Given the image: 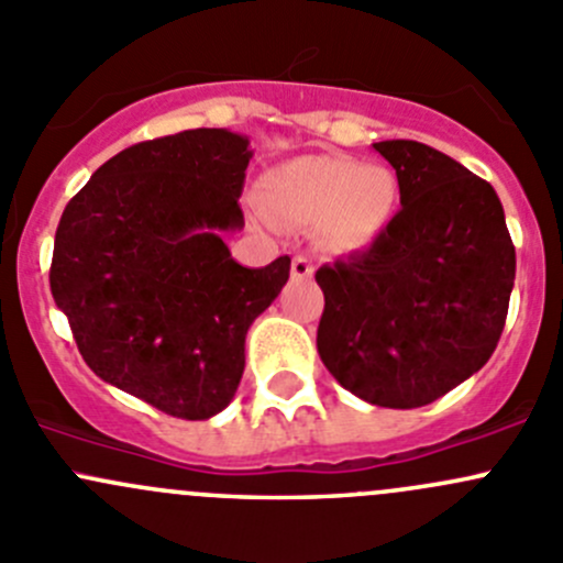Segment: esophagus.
Returning a JSON list of instances; mask_svg holds the SVG:
<instances>
[{"instance_id":"1","label":"esophagus","mask_w":563,"mask_h":563,"mask_svg":"<svg viewBox=\"0 0 563 563\" xmlns=\"http://www.w3.org/2000/svg\"><path fill=\"white\" fill-rule=\"evenodd\" d=\"M291 277H297V280L313 277V261H310L308 255H297V258L291 261Z\"/></svg>"}]
</instances>
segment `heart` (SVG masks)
I'll return each instance as SVG.
<instances>
[{"label":"heart","mask_w":563,"mask_h":563,"mask_svg":"<svg viewBox=\"0 0 563 563\" xmlns=\"http://www.w3.org/2000/svg\"><path fill=\"white\" fill-rule=\"evenodd\" d=\"M397 176L340 155H299L258 181L261 207L272 220L299 229L318 225L323 247L356 253L387 231L397 209Z\"/></svg>","instance_id":"b5f03b06"}]
</instances>
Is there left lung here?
Returning <instances> with one entry per match:
<instances>
[{
    "label": "left lung",
    "mask_w": 563,
    "mask_h": 563,
    "mask_svg": "<svg viewBox=\"0 0 563 563\" xmlns=\"http://www.w3.org/2000/svg\"><path fill=\"white\" fill-rule=\"evenodd\" d=\"M400 212L367 250L323 264L318 354L343 389L419 408L496 351L515 286V245L490 181L419 141H378Z\"/></svg>",
    "instance_id": "8db88e82"
}]
</instances>
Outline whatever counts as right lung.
<instances>
[{"label":"right lung","instance_id":"right-lung-1","mask_svg":"<svg viewBox=\"0 0 563 563\" xmlns=\"http://www.w3.org/2000/svg\"><path fill=\"white\" fill-rule=\"evenodd\" d=\"M247 135L198 128L141 141L103 163L56 229L51 294L84 362L111 387L179 419L234 400L245 338L283 291L291 258H231Z\"/></svg>","mask_w":563,"mask_h":563}]
</instances>
